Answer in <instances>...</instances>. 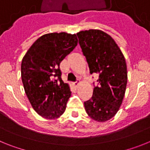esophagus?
<instances>
[{
	"mask_svg": "<svg viewBox=\"0 0 150 150\" xmlns=\"http://www.w3.org/2000/svg\"><path fill=\"white\" fill-rule=\"evenodd\" d=\"M79 84V80H76V81L74 83V86H75V87H78Z\"/></svg>",
	"mask_w": 150,
	"mask_h": 150,
	"instance_id": "esophagus-1",
	"label": "esophagus"
}]
</instances>
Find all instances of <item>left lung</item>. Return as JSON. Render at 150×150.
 Wrapping results in <instances>:
<instances>
[{
    "label": "left lung",
    "mask_w": 150,
    "mask_h": 150,
    "mask_svg": "<svg viewBox=\"0 0 150 150\" xmlns=\"http://www.w3.org/2000/svg\"><path fill=\"white\" fill-rule=\"evenodd\" d=\"M76 35L90 74H98V85L84 102L85 109L92 120L107 121L122 103L128 80L125 59L114 40L102 30H82Z\"/></svg>",
    "instance_id": "obj_1"
}]
</instances>
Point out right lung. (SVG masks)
<instances>
[{"instance_id":"1","label":"right lung","mask_w":150,"mask_h":150,"mask_svg":"<svg viewBox=\"0 0 150 150\" xmlns=\"http://www.w3.org/2000/svg\"><path fill=\"white\" fill-rule=\"evenodd\" d=\"M77 43L76 34H44L22 59L21 75L25 91L34 110L43 118L56 119L65 110L71 91L68 84L62 81L59 65Z\"/></svg>"}]
</instances>
